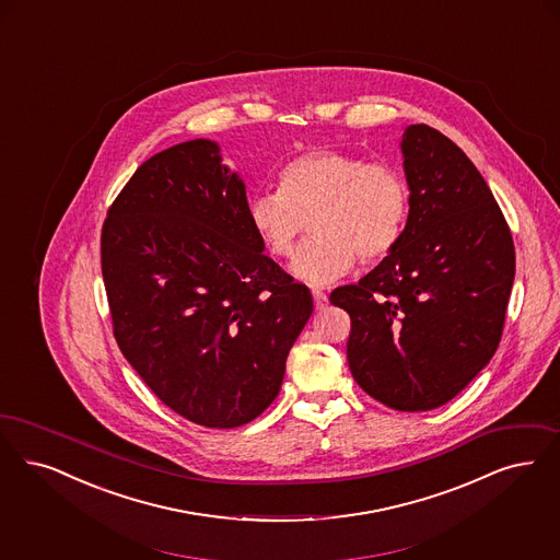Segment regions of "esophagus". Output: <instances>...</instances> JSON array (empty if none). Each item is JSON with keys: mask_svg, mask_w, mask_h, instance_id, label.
<instances>
[{"mask_svg": "<svg viewBox=\"0 0 560 560\" xmlns=\"http://www.w3.org/2000/svg\"><path fill=\"white\" fill-rule=\"evenodd\" d=\"M313 298L316 311H323V308L327 306V302H329V300H327V293L323 290H316V288L313 290Z\"/></svg>", "mask_w": 560, "mask_h": 560, "instance_id": "34e87169", "label": "esophagus"}]
</instances>
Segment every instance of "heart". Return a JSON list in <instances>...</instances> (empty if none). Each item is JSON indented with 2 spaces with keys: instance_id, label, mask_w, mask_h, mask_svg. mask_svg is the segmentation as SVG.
Wrapping results in <instances>:
<instances>
[{
  "instance_id": "heart-1",
  "label": "heart",
  "mask_w": 560,
  "mask_h": 560,
  "mask_svg": "<svg viewBox=\"0 0 560 560\" xmlns=\"http://www.w3.org/2000/svg\"><path fill=\"white\" fill-rule=\"evenodd\" d=\"M410 189L385 162L341 150H313L290 160L277 191L247 201V223L275 258H290L306 223L311 237L291 262L306 283H331L357 265L380 262L402 240Z\"/></svg>"
}]
</instances>
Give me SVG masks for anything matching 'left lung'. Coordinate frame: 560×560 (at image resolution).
<instances>
[{"mask_svg":"<svg viewBox=\"0 0 560 560\" xmlns=\"http://www.w3.org/2000/svg\"><path fill=\"white\" fill-rule=\"evenodd\" d=\"M410 212L402 240L357 285L331 291L350 314L348 364L375 400L404 412L460 394L500 343L515 244L488 183L446 135H402Z\"/></svg>","mask_w":560,"mask_h":560,"instance_id":"1","label":"left lung"}]
</instances>
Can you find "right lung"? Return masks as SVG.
Instances as JSON below:
<instances>
[{
    "mask_svg": "<svg viewBox=\"0 0 560 560\" xmlns=\"http://www.w3.org/2000/svg\"><path fill=\"white\" fill-rule=\"evenodd\" d=\"M247 223L246 185L219 143L145 160L102 226L114 337L139 377L191 423L246 425L277 398L313 295Z\"/></svg>",
    "mask_w": 560,
    "mask_h": 560,
    "instance_id": "obj_1",
    "label": "right lung"
}]
</instances>
